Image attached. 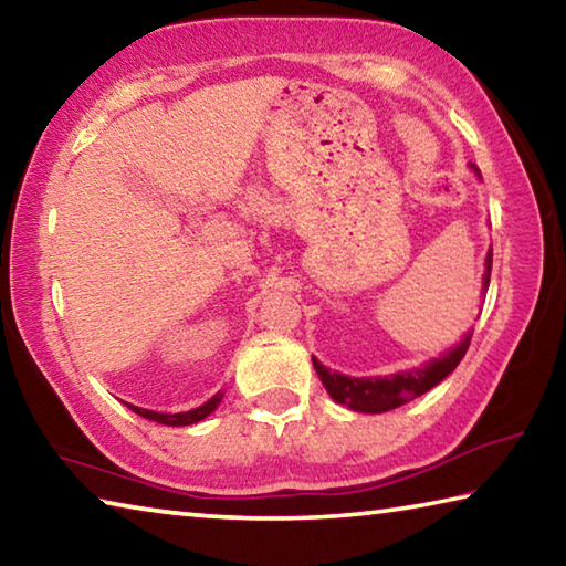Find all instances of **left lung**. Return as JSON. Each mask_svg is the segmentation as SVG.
Instances as JSON below:
<instances>
[{
  "label": "left lung",
  "instance_id": "8db88e82",
  "mask_svg": "<svg viewBox=\"0 0 566 566\" xmlns=\"http://www.w3.org/2000/svg\"><path fill=\"white\" fill-rule=\"evenodd\" d=\"M469 169L474 171L476 179H482L479 169L469 161ZM490 274H492V249L484 256V274H482V300L486 290H490ZM472 332L469 329L462 339H459L454 347L439 354V357L429 359L421 364V367H411L405 371H395V375L385 377H349L342 375V371H332L329 367L312 357L314 369L322 379L324 389L329 391V397L344 405L352 411H359V415H381V411L397 409L407 401L427 395L429 389H434L439 381L447 379L457 369V364L469 349V342H472Z\"/></svg>",
  "mask_w": 566,
  "mask_h": 566
}]
</instances>
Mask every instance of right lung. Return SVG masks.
<instances>
[{"label":"right lung","instance_id":"1","mask_svg":"<svg viewBox=\"0 0 566 566\" xmlns=\"http://www.w3.org/2000/svg\"><path fill=\"white\" fill-rule=\"evenodd\" d=\"M222 399H224V391H217V395L212 399H207L202 407L189 409V411H177V415H171V411H155V409H145V407H134V405H129V401H124V405H127L134 411V415L157 421V424L189 427V424H197V421H202V419H207L209 415H212V411L219 405H222Z\"/></svg>","mask_w":566,"mask_h":566}]
</instances>
